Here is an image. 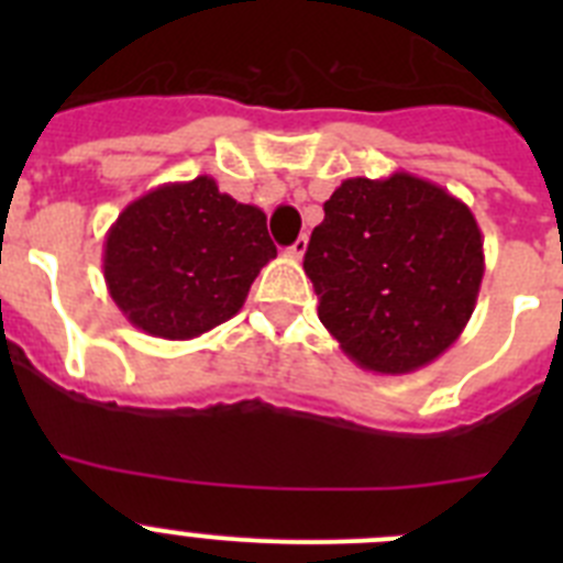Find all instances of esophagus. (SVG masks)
I'll use <instances>...</instances> for the list:
<instances>
[{"instance_id": "obj_1", "label": "esophagus", "mask_w": 563, "mask_h": 563, "mask_svg": "<svg viewBox=\"0 0 563 563\" xmlns=\"http://www.w3.org/2000/svg\"><path fill=\"white\" fill-rule=\"evenodd\" d=\"M307 253V236H298L296 242H292L290 247H287V256H292V258H301Z\"/></svg>"}]
</instances>
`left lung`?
<instances>
[{"instance_id": "8db88e82", "label": "left lung", "mask_w": 563, "mask_h": 563, "mask_svg": "<svg viewBox=\"0 0 563 563\" xmlns=\"http://www.w3.org/2000/svg\"><path fill=\"white\" fill-rule=\"evenodd\" d=\"M305 273L318 318L361 369L409 375L462 335L485 251L474 213L409 172L350 177L324 202Z\"/></svg>"}]
</instances>
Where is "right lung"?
Here are the masks:
<instances>
[{"label": "right lung", "instance_id": "obj_1", "mask_svg": "<svg viewBox=\"0 0 563 563\" xmlns=\"http://www.w3.org/2000/svg\"><path fill=\"white\" fill-rule=\"evenodd\" d=\"M276 258L262 208L213 177L163 183L129 202L103 239V278L129 324L166 341L220 327Z\"/></svg>", "mask_w": 563, "mask_h": 563}]
</instances>
